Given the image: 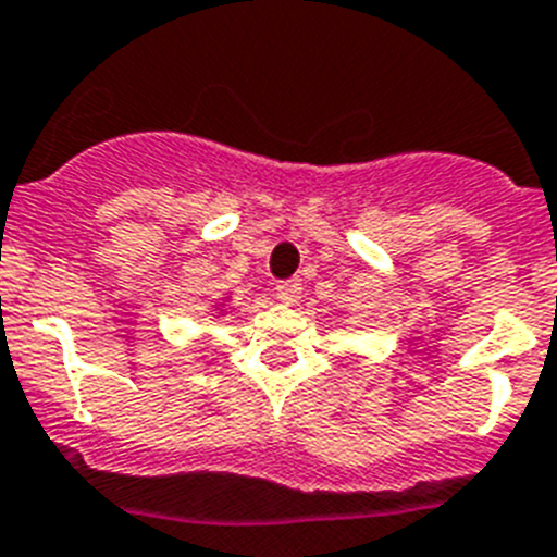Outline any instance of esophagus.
I'll list each match as a JSON object with an SVG mask.
<instances>
[{
  "label": "esophagus",
  "mask_w": 557,
  "mask_h": 557,
  "mask_svg": "<svg viewBox=\"0 0 557 557\" xmlns=\"http://www.w3.org/2000/svg\"><path fill=\"white\" fill-rule=\"evenodd\" d=\"M274 294H277L283 306H297L299 294H302V283L299 280H283V283H277Z\"/></svg>",
  "instance_id": "obj_1"
}]
</instances>
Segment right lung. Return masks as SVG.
Masks as SVG:
<instances>
[{
	"label": "right lung",
	"mask_w": 557,
	"mask_h": 557,
	"mask_svg": "<svg viewBox=\"0 0 557 557\" xmlns=\"http://www.w3.org/2000/svg\"><path fill=\"white\" fill-rule=\"evenodd\" d=\"M215 313H226V297L221 299V302H215V308H212Z\"/></svg>",
	"instance_id": "1"
}]
</instances>
